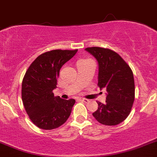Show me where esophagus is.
Returning <instances> with one entry per match:
<instances>
[{
	"label": "esophagus",
	"mask_w": 157,
	"mask_h": 157,
	"mask_svg": "<svg viewBox=\"0 0 157 157\" xmlns=\"http://www.w3.org/2000/svg\"><path fill=\"white\" fill-rule=\"evenodd\" d=\"M78 100H80V101H84V102H87V101H89L88 99H86V98H79Z\"/></svg>",
	"instance_id": "34e87169"
}]
</instances>
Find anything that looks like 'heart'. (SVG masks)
<instances>
[{"mask_svg":"<svg viewBox=\"0 0 157 157\" xmlns=\"http://www.w3.org/2000/svg\"><path fill=\"white\" fill-rule=\"evenodd\" d=\"M84 62H87V61H84V60H81V61H79L77 63H84Z\"/></svg>","mask_w":157,"mask_h":157,"instance_id":"obj_1","label":"heart"}]
</instances>
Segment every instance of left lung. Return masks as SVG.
<instances>
[{
	"label": "left lung",
	"mask_w": 157,
	"mask_h": 157,
	"mask_svg": "<svg viewBox=\"0 0 157 157\" xmlns=\"http://www.w3.org/2000/svg\"><path fill=\"white\" fill-rule=\"evenodd\" d=\"M98 65V85L106 89L105 103L98 101L93 117L100 124L113 126L121 124L129 115L135 100L133 73L124 59L109 49L98 47L85 48Z\"/></svg>",
	"instance_id": "8db88e82"
}]
</instances>
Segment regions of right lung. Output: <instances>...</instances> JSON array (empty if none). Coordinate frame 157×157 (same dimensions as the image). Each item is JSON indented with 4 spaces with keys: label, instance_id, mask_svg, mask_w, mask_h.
<instances>
[{
    "label": "right lung",
    "instance_id": "1",
    "mask_svg": "<svg viewBox=\"0 0 157 157\" xmlns=\"http://www.w3.org/2000/svg\"><path fill=\"white\" fill-rule=\"evenodd\" d=\"M77 50H52L38 56L24 76L22 98L32 122L44 130L63 125L71 113L75 100L55 97L57 79L62 66Z\"/></svg>",
    "mask_w": 157,
    "mask_h": 157
}]
</instances>
